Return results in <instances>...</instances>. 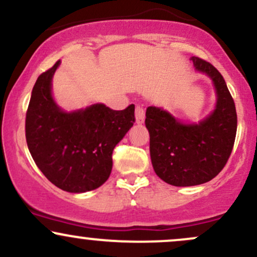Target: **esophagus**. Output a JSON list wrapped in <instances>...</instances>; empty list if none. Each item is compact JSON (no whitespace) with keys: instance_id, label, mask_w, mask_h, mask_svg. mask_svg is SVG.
I'll use <instances>...</instances> for the list:
<instances>
[{"instance_id":"1","label":"esophagus","mask_w":257,"mask_h":257,"mask_svg":"<svg viewBox=\"0 0 257 257\" xmlns=\"http://www.w3.org/2000/svg\"><path fill=\"white\" fill-rule=\"evenodd\" d=\"M135 119H137V123H143L144 119H145V109H144L143 106L137 105L135 107Z\"/></svg>"}]
</instances>
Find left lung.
<instances>
[{
	"mask_svg": "<svg viewBox=\"0 0 257 257\" xmlns=\"http://www.w3.org/2000/svg\"><path fill=\"white\" fill-rule=\"evenodd\" d=\"M190 60L215 84V111L200 123L183 124L159 107L146 109L152 166L161 179L174 187L199 185L215 178L232 154L236 134L235 105L222 74L210 62L195 56Z\"/></svg>",
	"mask_w": 257,
	"mask_h": 257,
	"instance_id": "left-lung-1",
	"label": "left lung"
}]
</instances>
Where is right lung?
Instances as JSON below:
<instances>
[{"instance_id":"right-lung-1","label":"right lung","mask_w":257,"mask_h":257,"mask_svg":"<svg viewBox=\"0 0 257 257\" xmlns=\"http://www.w3.org/2000/svg\"><path fill=\"white\" fill-rule=\"evenodd\" d=\"M60 63L39 75L33 87L25 138L36 166L53 185L69 193H85L108 179L112 152L135 122V107L114 111L96 103L63 112L51 95V80Z\"/></svg>"}]
</instances>
